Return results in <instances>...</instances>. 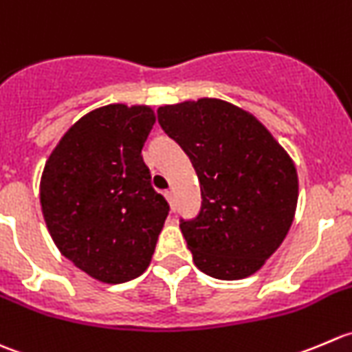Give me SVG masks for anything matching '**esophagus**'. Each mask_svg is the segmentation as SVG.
<instances>
[{
    "label": "esophagus",
    "mask_w": 352,
    "mask_h": 352,
    "mask_svg": "<svg viewBox=\"0 0 352 352\" xmlns=\"http://www.w3.org/2000/svg\"><path fill=\"white\" fill-rule=\"evenodd\" d=\"M164 197H166V200L169 201V205H171L173 210H175V193H173V191H166Z\"/></svg>",
    "instance_id": "1"
}]
</instances>
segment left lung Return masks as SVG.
I'll return each mask as SVG.
<instances>
[{
    "mask_svg": "<svg viewBox=\"0 0 352 352\" xmlns=\"http://www.w3.org/2000/svg\"><path fill=\"white\" fill-rule=\"evenodd\" d=\"M157 114L200 181V214L179 224L195 265L222 280L252 276L293 224V159L253 114L226 100H184Z\"/></svg>",
    "mask_w": 352,
    "mask_h": 352,
    "instance_id": "obj_1",
    "label": "left lung"
}]
</instances>
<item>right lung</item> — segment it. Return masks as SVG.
<instances>
[{
	"label": "right lung",
	"mask_w": 352,
	"mask_h": 352,
	"mask_svg": "<svg viewBox=\"0 0 352 352\" xmlns=\"http://www.w3.org/2000/svg\"><path fill=\"white\" fill-rule=\"evenodd\" d=\"M154 123L148 106L94 109L63 135L44 166L41 207L51 238L100 283L142 276L164 228L169 205L142 157Z\"/></svg>",
	"instance_id": "right-lung-1"
}]
</instances>
